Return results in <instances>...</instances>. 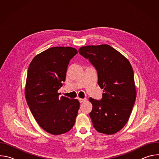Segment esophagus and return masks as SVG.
Segmentation results:
<instances>
[{"label":"esophagus","instance_id":"esophagus-1","mask_svg":"<svg viewBox=\"0 0 159 159\" xmlns=\"http://www.w3.org/2000/svg\"><path fill=\"white\" fill-rule=\"evenodd\" d=\"M79 101L80 103H82V102H85L86 101H87V99H81V98H79Z\"/></svg>","mask_w":159,"mask_h":159}]
</instances>
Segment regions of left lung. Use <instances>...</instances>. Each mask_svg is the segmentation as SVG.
<instances>
[{
    "label": "left lung",
    "instance_id": "obj_1",
    "mask_svg": "<svg viewBox=\"0 0 159 159\" xmlns=\"http://www.w3.org/2000/svg\"><path fill=\"white\" fill-rule=\"evenodd\" d=\"M79 52L95 66L98 84L104 89L101 101L89 98L93 126L99 133L115 134L128 122L137 97L132 66L125 56L108 44L82 47Z\"/></svg>",
    "mask_w": 159,
    "mask_h": 159
}]
</instances>
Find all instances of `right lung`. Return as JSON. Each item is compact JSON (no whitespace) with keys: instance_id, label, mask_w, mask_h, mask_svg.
I'll return each mask as SVG.
<instances>
[{"instance_id":"right-lung-1","label":"right lung","mask_w":159,"mask_h":159,"mask_svg":"<svg viewBox=\"0 0 159 159\" xmlns=\"http://www.w3.org/2000/svg\"><path fill=\"white\" fill-rule=\"evenodd\" d=\"M77 53L72 47H55L34 57L30 63L25 97L35 120L47 132L61 134L74 126L80 107L77 99L61 96L68 65Z\"/></svg>"}]
</instances>
